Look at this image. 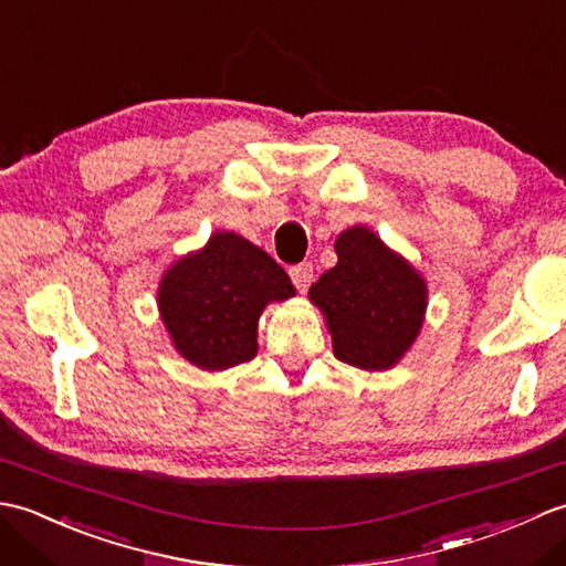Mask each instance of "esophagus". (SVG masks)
Listing matches in <instances>:
<instances>
[{"mask_svg": "<svg viewBox=\"0 0 566 566\" xmlns=\"http://www.w3.org/2000/svg\"><path fill=\"white\" fill-rule=\"evenodd\" d=\"M290 276H292L296 290L304 294L311 286V282H314V264H311V262L294 264V268H290Z\"/></svg>", "mask_w": 566, "mask_h": 566, "instance_id": "1", "label": "esophagus"}]
</instances>
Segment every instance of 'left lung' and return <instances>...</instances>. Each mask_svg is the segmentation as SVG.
I'll use <instances>...</instances> for the list:
<instances>
[{
    "mask_svg": "<svg viewBox=\"0 0 566 566\" xmlns=\"http://www.w3.org/2000/svg\"><path fill=\"white\" fill-rule=\"evenodd\" d=\"M335 252L338 264L308 290V298L326 316L333 353L359 369H389L411 350L423 328L426 280L367 226L343 231Z\"/></svg>",
    "mask_w": 566,
    "mask_h": 566,
    "instance_id": "left-lung-1",
    "label": "left lung"
}]
</instances>
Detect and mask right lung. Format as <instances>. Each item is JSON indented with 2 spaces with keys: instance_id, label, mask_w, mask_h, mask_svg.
<instances>
[{
  "instance_id": "obj_1",
  "label": "right lung",
  "mask_w": 566,
  "mask_h": 566,
  "mask_svg": "<svg viewBox=\"0 0 566 566\" xmlns=\"http://www.w3.org/2000/svg\"><path fill=\"white\" fill-rule=\"evenodd\" d=\"M294 294L268 252L243 235L216 231L163 274L158 308L175 350L199 369L221 371L258 355L264 306Z\"/></svg>"
}]
</instances>
